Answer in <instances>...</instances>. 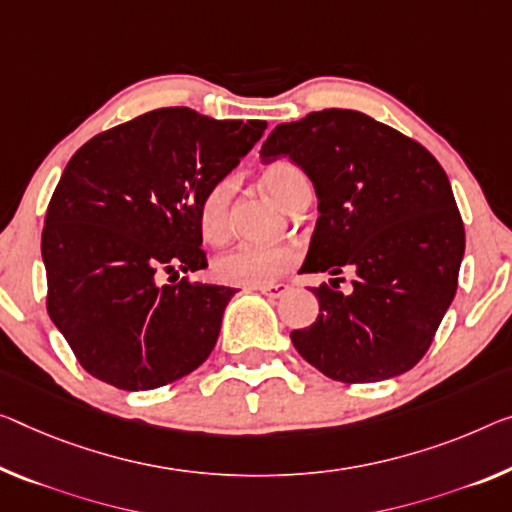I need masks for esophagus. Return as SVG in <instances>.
<instances>
[{"instance_id": "34e87169", "label": "esophagus", "mask_w": 512, "mask_h": 512, "mask_svg": "<svg viewBox=\"0 0 512 512\" xmlns=\"http://www.w3.org/2000/svg\"><path fill=\"white\" fill-rule=\"evenodd\" d=\"M256 290H261V293L267 297H281L288 293V286L286 283H267V286H258Z\"/></svg>"}]
</instances>
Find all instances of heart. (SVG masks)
Masks as SVG:
<instances>
[{"label": "heart", "instance_id": "1", "mask_svg": "<svg viewBox=\"0 0 512 512\" xmlns=\"http://www.w3.org/2000/svg\"><path fill=\"white\" fill-rule=\"evenodd\" d=\"M263 187L274 201L286 210H293L297 203L306 196H311L309 178L304 176L302 169H297L290 162L270 164L263 171ZM231 201H233V180L222 178L212 183L206 194L201 196L196 219H199V231L203 240L210 245H219L229 238L231 233ZM297 254L290 247H251L240 245L212 263V274L217 281L226 286L240 288H258L267 283L277 281L281 274H286L290 267H295Z\"/></svg>", "mask_w": 512, "mask_h": 512}]
</instances>
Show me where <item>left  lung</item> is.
Listing matches in <instances>:
<instances>
[{
    "label": "left lung",
    "mask_w": 512,
    "mask_h": 512,
    "mask_svg": "<svg viewBox=\"0 0 512 512\" xmlns=\"http://www.w3.org/2000/svg\"><path fill=\"white\" fill-rule=\"evenodd\" d=\"M263 160L288 155L318 194V226L302 272L336 279L311 288L320 313L293 329L297 352L336 382H380L426 355L458 290L465 224L428 148L352 109L281 123ZM356 274L348 296L337 274Z\"/></svg>",
    "instance_id": "left-lung-1"
}]
</instances>
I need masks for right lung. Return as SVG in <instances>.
I'll return each instance as SVG.
<instances>
[{"instance_id": "1", "label": "right lung", "mask_w": 512, "mask_h": 512, "mask_svg": "<svg viewBox=\"0 0 512 512\" xmlns=\"http://www.w3.org/2000/svg\"><path fill=\"white\" fill-rule=\"evenodd\" d=\"M265 128L162 107L100 132L70 157L41 251L47 313L86 373L146 391L208 359L235 288L177 277L208 267L201 196Z\"/></svg>"}]
</instances>
